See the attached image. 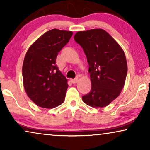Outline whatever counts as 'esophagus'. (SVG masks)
<instances>
[{"instance_id":"34e87169","label":"esophagus","mask_w":150,"mask_h":150,"mask_svg":"<svg viewBox=\"0 0 150 150\" xmlns=\"http://www.w3.org/2000/svg\"><path fill=\"white\" fill-rule=\"evenodd\" d=\"M71 82L72 83H74V84H75V83H77L78 82H79V79H71Z\"/></svg>"}]
</instances>
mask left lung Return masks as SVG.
Wrapping results in <instances>:
<instances>
[{"mask_svg": "<svg viewBox=\"0 0 150 150\" xmlns=\"http://www.w3.org/2000/svg\"><path fill=\"white\" fill-rule=\"evenodd\" d=\"M74 40L87 57L91 82V91L82 99L92 107H104L118 97L124 86L128 67L124 50L101 28L77 32Z\"/></svg>", "mask_w": 150, "mask_h": 150, "instance_id": "left-lung-1", "label": "left lung"}]
</instances>
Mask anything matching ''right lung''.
Listing matches in <instances>:
<instances>
[{
  "label": "right lung",
  "instance_id": "1",
  "mask_svg": "<svg viewBox=\"0 0 150 150\" xmlns=\"http://www.w3.org/2000/svg\"><path fill=\"white\" fill-rule=\"evenodd\" d=\"M73 33L52 29L28 48L22 66L24 87L36 105L52 108L64 102L67 80L56 65L58 52L69 42Z\"/></svg>",
  "mask_w": 150,
  "mask_h": 150
}]
</instances>
